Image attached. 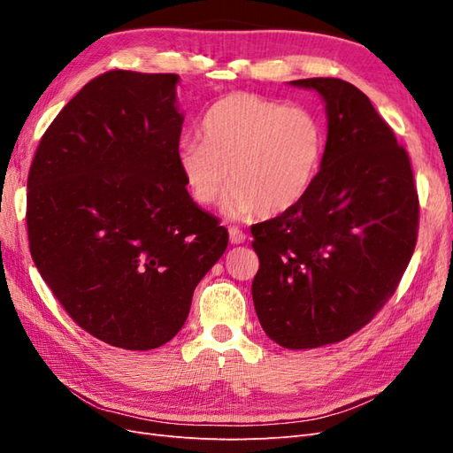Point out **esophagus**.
<instances>
[{
	"label": "esophagus",
	"mask_w": 453,
	"mask_h": 453,
	"mask_svg": "<svg viewBox=\"0 0 453 453\" xmlns=\"http://www.w3.org/2000/svg\"><path fill=\"white\" fill-rule=\"evenodd\" d=\"M228 238H230V243H234V245L245 243V240H248V236H245L243 232L240 228H236V226H230L228 228Z\"/></svg>",
	"instance_id": "esophagus-1"
}]
</instances>
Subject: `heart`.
<instances>
[{"mask_svg":"<svg viewBox=\"0 0 453 453\" xmlns=\"http://www.w3.org/2000/svg\"><path fill=\"white\" fill-rule=\"evenodd\" d=\"M200 140L177 147L188 195L203 208L228 187V217L258 211L278 217L295 210L321 170L326 135L304 105H285L253 92H232L205 111Z\"/></svg>","mask_w":453,"mask_h":453,"instance_id":"b5f03b06","label":"heart"}]
</instances>
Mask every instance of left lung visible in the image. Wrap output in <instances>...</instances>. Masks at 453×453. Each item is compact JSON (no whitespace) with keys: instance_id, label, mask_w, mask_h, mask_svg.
Returning a JSON list of instances; mask_svg holds the SVG:
<instances>
[{"instance_id":"8db88e82","label":"left lung","mask_w":453,"mask_h":453,"mask_svg":"<svg viewBox=\"0 0 453 453\" xmlns=\"http://www.w3.org/2000/svg\"><path fill=\"white\" fill-rule=\"evenodd\" d=\"M325 104L321 170L295 210L251 228L257 318L287 349L321 348L363 328L414 253L419 202L406 150L366 94L334 77L291 81Z\"/></svg>"}]
</instances>
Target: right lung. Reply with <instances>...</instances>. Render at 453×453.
<instances>
[{"label":"right lung","mask_w":453,"mask_h":453,"mask_svg":"<svg viewBox=\"0 0 453 453\" xmlns=\"http://www.w3.org/2000/svg\"><path fill=\"white\" fill-rule=\"evenodd\" d=\"M175 73L107 72L52 120L28 175L30 253L72 319L109 346L147 351L187 321L228 232L177 166Z\"/></svg>","instance_id":"1"}]
</instances>
